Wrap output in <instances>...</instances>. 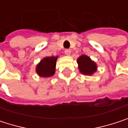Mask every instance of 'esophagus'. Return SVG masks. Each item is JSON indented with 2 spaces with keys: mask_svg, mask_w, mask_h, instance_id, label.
<instances>
[{
  "mask_svg": "<svg viewBox=\"0 0 128 128\" xmlns=\"http://www.w3.org/2000/svg\"><path fill=\"white\" fill-rule=\"evenodd\" d=\"M64 52H65V54L66 55V56H70V54H71V50H65V51H64Z\"/></svg>",
  "mask_w": 128,
  "mask_h": 128,
  "instance_id": "34e87169",
  "label": "esophagus"
}]
</instances>
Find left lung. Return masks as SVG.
I'll list each match as a JSON object with an SVG mask.
<instances>
[{
	"mask_svg": "<svg viewBox=\"0 0 128 128\" xmlns=\"http://www.w3.org/2000/svg\"><path fill=\"white\" fill-rule=\"evenodd\" d=\"M78 67L82 74L84 76H92L97 71V64L89 56L82 55L77 58Z\"/></svg>",
	"mask_w": 128,
	"mask_h": 128,
	"instance_id": "1",
	"label": "left lung"
}]
</instances>
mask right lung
Listing matches in <instances>:
<instances>
[{
  "instance_id": "add662e5",
  "label": "right lung",
  "mask_w": 128,
  "mask_h": 128,
  "mask_svg": "<svg viewBox=\"0 0 128 128\" xmlns=\"http://www.w3.org/2000/svg\"><path fill=\"white\" fill-rule=\"evenodd\" d=\"M58 56L45 57L37 64L36 72L40 77H50L56 72V62Z\"/></svg>"
}]
</instances>
